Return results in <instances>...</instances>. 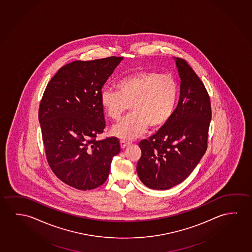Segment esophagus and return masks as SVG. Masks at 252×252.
Masks as SVG:
<instances>
[{"instance_id":"esophagus-1","label":"esophagus","mask_w":252,"mask_h":252,"mask_svg":"<svg viewBox=\"0 0 252 252\" xmlns=\"http://www.w3.org/2000/svg\"><path fill=\"white\" fill-rule=\"evenodd\" d=\"M129 145H130V143L127 142V141H126V140H121L120 141V147H121V148H126Z\"/></svg>"}]
</instances>
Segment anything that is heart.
Masks as SVG:
<instances>
[{
	"mask_svg": "<svg viewBox=\"0 0 252 252\" xmlns=\"http://www.w3.org/2000/svg\"><path fill=\"white\" fill-rule=\"evenodd\" d=\"M117 92L104 90L100 104L111 120L119 121L129 109L132 114L112 128L124 140H134L147 128L163 127L174 114L179 96L178 83L170 74L139 70L120 78Z\"/></svg>",
	"mask_w": 252,
	"mask_h": 252,
	"instance_id": "b5f03b06",
	"label": "heart"
}]
</instances>
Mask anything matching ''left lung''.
Returning <instances> with one entry per match:
<instances>
[{"label":"left lung","instance_id":"left-lung-1","mask_svg":"<svg viewBox=\"0 0 252 252\" xmlns=\"http://www.w3.org/2000/svg\"><path fill=\"white\" fill-rule=\"evenodd\" d=\"M181 78L178 105L158 132L139 144L137 174L152 189L166 190L186 180L205 154L211 120L209 94L182 58H174Z\"/></svg>","mask_w":252,"mask_h":252}]
</instances>
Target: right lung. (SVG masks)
<instances>
[{
    "mask_svg": "<svg viewBox=\"0 0 252 252\" xmlns=\"http://www.w3.org/2000/svg\"><path fill=\"white\" fill-rule=\"evenodd\" d=\"M123 58L74 61L47 85L39 107L47 160L54 174L79 190L101 186L112 158L120 152L115 137L96 140L105 127L102 87Z\"/></svg>",
    "mask_w": 252,
    "mask_h": 252,
    "instance_id": "right-lung-1",
    "label": "right lung"
}]
</instances>
